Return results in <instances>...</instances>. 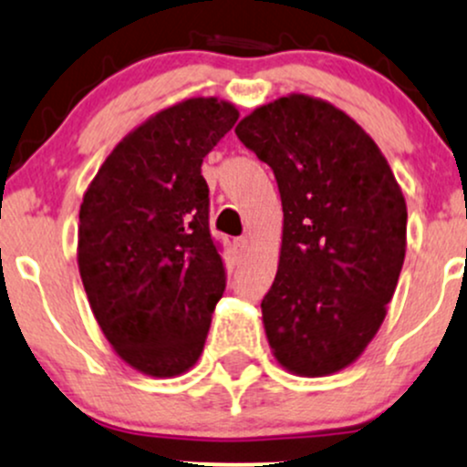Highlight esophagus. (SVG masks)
Wrapping results in <instances>:
<instances>
[{"mask_svg":"<svg viewBox=\"0 0 467 467\" xmlns=\"http://www.w3.org/2000/svg\"><path fill=\"white\" fill-rule=\"evenodd\" d=\"M234 245H237L239 252H248L252 248V239L250 237H239L237 244H234Z\"/></svg>","mask_w":467,"mask_h":467,"instance_id":"obj_1","label":"esophagus"}]
</instances>
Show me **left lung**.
Returning <instances> with one entry per match:
<instances>
[{
  "label": "left lung",
  "instance_id": "8db88e82",
  "mask_svg": "<svg viewBox=\"0 0 467 467\" xmlns=\"http://www.w3.org/2000/svg\"><path fill=\"white\" fill-rule=\"evenodd\" d=\"M234 133L281 192L278 270L261 303L272 356L289 373L347 368L387 318L406 256V200L373 138L329 100L287 94Z\"/></svg>",
  "mask_w": 467,
  "mask_h": 467
}]
</instances>
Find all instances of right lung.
<instances>
[{"instance_id": "add662e5", "label": "right lung", "mask_w": 467, "mask_h": 467, "mask_svg": "<svg viewBox=\"0 0 467 467\" xmlns=\"http://www.w3.org/2000/svg\"><path fill=\"white\" fill-rule=\"evenodd\" d=\"M237 118L217 96L155 111L107 155L80 203L89 307L116 356L151 378L195 367L226 289L202 162Z\"/></svg>"}]
</instances>
